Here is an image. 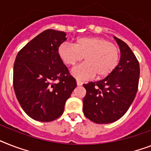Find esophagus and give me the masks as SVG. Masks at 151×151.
Masks as SVG:
<instances>
[{"label":"esophagus","mask_w":151,"mask_h":151,"mask_svg":"<svg viewBox=\"0 0 151 151\" xmlns=\"http://www.w3.org/2000/svg\"><path fill=\"white\" fill-rule=\"evenodd\" d=\"M77 84H78V86H81V85H82V84H83V82L81 81H79V80H77Z\"/></svg>","instance_id":"1"}]
</instances>
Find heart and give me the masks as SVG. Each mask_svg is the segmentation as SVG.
Here are the masks:
<instances>
[{"instance_id": "heart-1", "label": "heart", "mask_w": 151, "mask_h": 151, "mask_svg": "<svg viewBox=\"0 0 151 151\" xmlns=\"http://www.w3.org/2000/svg\"><path fill=\"white\" fill-rule=\"evenodd\" d=\"M57 54L67 66H74L84 57V63L73 68V74L79 80H88L97 75L98 78L109 76L119 62V50L105 38L81 37L73 45L62 43Z\"/></svg>"}]
</instances>
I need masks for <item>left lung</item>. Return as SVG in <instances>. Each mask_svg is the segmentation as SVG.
Masks as SVG:
<instances>
[{"instance_id":"obj_1","label":"left lung","mask_w":151,"mask_h":151,"mask_svg":"<svg viewBox=\"0 0 151 151\" xmlns=\"http://www.w3.org/2000/svg\"><path fill=\"white\" fill-rule=\"evenodd\" d=\"M119 46L121 57L114 71L103 80L84 84V116L98 124L114 122L124 116L138 90L139 64L126 42L114 37Z\"/></svg>"}]
</instances>
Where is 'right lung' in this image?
Segmentation results:
<instances>
[{"label":"right lung","instance_id":"right-lung-1","mask_svg":"<svg viewBox=\"0 0 151 151\" xmlns=\"http://www.w3.org/2000/svg\"><path fill=\"white\" fill-rule=\"evenodd\" d=\"M66 33L47 29L18 52L13 85L24 112L40 122H51L63 113L65 103L77 86L57 54Z\"/></svg>","mask_w":151,"mask_h":151}]
</instances>
